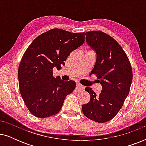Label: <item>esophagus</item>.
Wrapping results in <instances>:
<instances>
[{
  "instance_id": "1",
  "label": "esophagus",
  "mask_w": 146,
  "mask_h": 146,
  "mask_svg": "<svg viewBox=\"0 0 146 146\" xmlns=\"http://www.w3.org/2000/svg\"><path fill=\"white\" fill-rule=\"evenodd\" d=\"M76 90L78 91H82L84 90V86L82 85H81L80 84L77 83L76 84Z\"/></svg>"
}]
</instances>
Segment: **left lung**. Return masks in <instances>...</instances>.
I'll return each instance as SVG.
<instances>
[{"instance_id":"1","label":"left lung","mask_w":146,"mask_h":146,"mask_svg":"<svg viewBox=\"0 0 146 146\" xmlns=\"http://www.w3.org/2000/svg\"><path fill=\"white\" fill-rule=\"evenodd\" d=\"M86 36L97 55L91 74L100 80L102 90L96 95L91 88H86L90 100L82 110L88 118L104 123L113 118L123 106L132 82V68L124 50L111 36L99 31L87 32Z\"/></svg>"}]
</instances>
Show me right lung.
Returning a JSON list of instances; mask_svg holds the SVG:
<instances>
[{
	"label": "right lung",
	"instance_id": "1",
	"mask_svg": "<svg viewBox=\"0 0 146 146\" xmlns=\"http://www.w3.org/2000/svg\"><path fill=\"white\" fill-rule=\"evenodd\" d=\"M84 34L53 29L36 38L26 50L18 70L19 90L33 115L43 118L56 114L75 89V82L54 77L52 70L60 69L70 54L82 45Z\"/></svg>",
	"mask_w": 146,
	"mask_h": 146
}]
</instances>
